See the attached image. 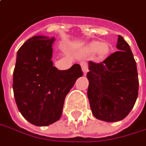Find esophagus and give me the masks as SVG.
Instances as JSON below:
<instances>
[{"label": "esophagus", "instance_id": "1", "mask_svg": "<svg viewBox=\"0 0 146 146\" xmlns=\"http://www.w3.org/2000/svg\"><path fill=\"white\" fill-rule=\"evenodd\" d=\"M80 65H81V67H82V70H83V72H84V74H86V72H88V64H87V62L82 61V62L80 63Z\"/></svg>", "mask_w": 146, "mask_h": 146}]
</instances>
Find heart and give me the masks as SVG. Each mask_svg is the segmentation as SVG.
I'll return each mask as SVG.
<instances>
[{
    "mask_svg": "<svg viewBox=\"0 0 146 146\" xmlns=\"http://www.w3.org/2000/svg\"><path fill=\"white\" fill-rule=\"evenodd\" d=\"M86 51L88 53H92L97 51L99 57H104L109 53V46L106 43H100L99 42L94 41L86 46Z\"/></svg>",
    "mask_w": 146,
    "mask_h": 146,
    "instance_id": "b5f03b06",
    "label": "heart"
}]
</instances>
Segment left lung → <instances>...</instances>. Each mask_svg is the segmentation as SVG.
<instances>
[{
    "instance_id": "left-lung-1",
    "label": "left lung",
    "mask_w": 146,
    "mask_h": 146,
    "mask_svg": "<svg viewBox=\"0 0 146 146\" xmlns=\"http://www.w3.org/2000/svg\"><path fill=\"white\" fill-rule=\"evenodd\" d=\"M118 51L103 62L89 61L87 96L93 115L101 121L123 120L133 108L139 93L136 61L130 46L118 36Z\"/></svg>"
}]
</instances>
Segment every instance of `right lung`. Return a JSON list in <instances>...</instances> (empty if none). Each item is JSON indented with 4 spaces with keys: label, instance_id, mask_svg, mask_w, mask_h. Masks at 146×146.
<instances>
[{
    "label": "right lung",
    "instance_id": "right-lung-1",
    "mask_svg": "<svg viewBox=\"0 0 146 146\" xmlns=\"http://www.w3.org/2000/svg\"><path fill=\"white\" fill-rule=\"evenodd\" d=\"M54 37L35 36L18 50L13 89L21 115L30 123L45 127L57 121L65 98L77 79L83 76L79 64L67 70L53 66Z\"/></svg>",
    "mask_w": 146,
    "mask_h": 146
}]
</instances>
